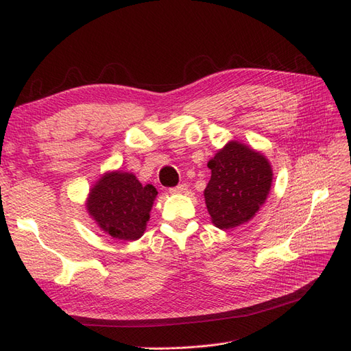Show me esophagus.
Segmentation results:
<instances>
[{"label":"esophagus","instance_id":"1","mask_svg":"<svg viewBox=\"0 0 351 351\" xmlns=\"http://www.w3.org/2000/svg\"><path fill=\"white\" fill-rule=\"evenodd\" d=\"M186 190H187V184H186V183H182V184H178V186H176V187L169 189V193H184Z\"/></svg>","mask_w":351,"mask_h":351}]
</instances>
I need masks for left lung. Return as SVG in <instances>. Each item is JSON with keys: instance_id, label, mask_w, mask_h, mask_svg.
<instances>
[{"instance_id": "obj_1", "label": "left lung", "mask_w": 351, "mask_h": 351, "mask_svg": "<svg viewBox=\"0 0 351 351\" xmlns=\"http://www.w3.org/2000/svg\"><path fill=\"white\" fill-rule=\"evenodd\" d=\"M205 202L212 222L230 230L247 222L265 204L272 169L268 159L246 145L230 142L208 162Z\"/></svg>"}]
</instances>
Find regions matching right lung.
<instances>
[{"label":"right lung","instance_id":"obj_1","mask_svg":"<svg viewBox=\"0 0 351 351\" xmlns=\"http://www.w3.org/2000/svg\"><path fill=\"white\" fill-rule=\"evenodd\" d=\"M156 195L152 184L142 186L136 176L117 171L104 176L92 189L88 210L111 237L136 240L143 234Z\"/></svg>","mask_w":351,"mask_h":351}]
</instances>
